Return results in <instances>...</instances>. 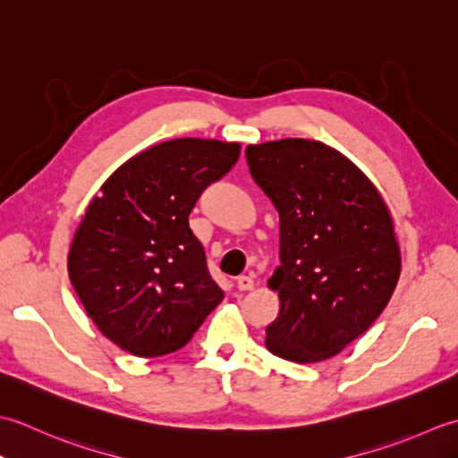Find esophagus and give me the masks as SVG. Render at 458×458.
Instances as JSON below:
<instances>
[{
	"mask_svg": "<svg viewBox=\"0 0 458 458\" xmlns=\"http://www.w3.org/2000/svg\"><path fill=\"white\" fill-rule=\"evenodd\" d=\"M236 287H238L240 291H250L251 287H254V279L248 277V276H240V277L236 279Z\"/></svg>",
	"mask_w": 458,
	"mask_h": 458,
	"instance_id": "34e87169",
	"label": "esophagus"
}]
</instances>
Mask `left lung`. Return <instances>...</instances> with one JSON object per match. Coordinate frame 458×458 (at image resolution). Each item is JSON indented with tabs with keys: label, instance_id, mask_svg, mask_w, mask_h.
<instances>
[{
	"label": "left lung",
	"instance_id": "obj_1",
	"mask_svg": "<svg viewBox=\"0 0 458 458\" xmlns=\"http://www.w3.org/2000/svg\"><path fill=\"white\" fill-rule=\"evenodd\" d=\"M258 187L279 212V261L267 281L279 315L271 354L310 364L333 358L382 315L402 271L382 194L343 153L313 140L248 145Z\"/></svg>",
	"mask_w": 458,
	"mask_h": 458
}]
</instances>
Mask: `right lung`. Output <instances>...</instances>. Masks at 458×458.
<instances>
[{
  "label": "right lung",
  "mask_w": 458,
  "mask_h": 458,
  "mask_svg": "<svg viewBox=\"0 0 458 458\" xmlns=\"http://www.w3.org/2000/svg\"><path fill=\"white\" fill-rule=\"evenodd\" d=\"M238 157L240 143L163 141L125 161L90 200L68 277L94 325L125 352H174L224 299L189 214Z\"/></svg>",
  "instance_id": "add662e5"
}]
</instances>
